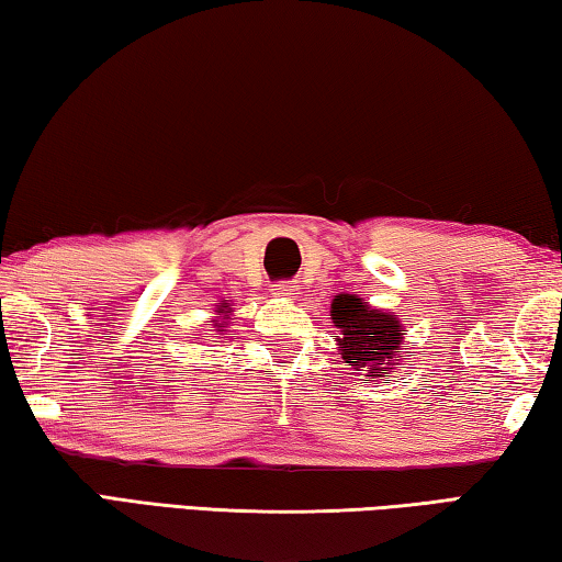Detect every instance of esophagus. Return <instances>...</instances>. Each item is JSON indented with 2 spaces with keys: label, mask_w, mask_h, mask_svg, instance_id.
Instances as JSON below:
<instances>
[{
  "label": "esophagus",
  "mask_w": 562,
  "mask_h": 562,
  "mask_svg": "<svg viewBox=\"0 0 562 562\" xmlns=\"http://www.w3.org/2000/svg\"><path fill=\"white\" fill-rule=\"evenodd\" d=\"M272 294H274V297H282V300H294L300 294V290L290 282H278V284H272Z\"/></svg>",
  "instance_id": "34e87169"
}]
</instances>
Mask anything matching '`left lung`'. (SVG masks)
Masks as SVG:
<instances>
[{"label":"left lung","mask_w":562,"mask_h":562,"mask_svg":"<svg viewBox=\"0 0 562 562\" xmlns=\"http://www.w3.org/2000/svg\"><path fill=\"white\" fill-rule=\"evenodd\" d=\"M331 322L339 329V355L351 374H364V382L382 379L392 382L394 364H398L396 349L404 341V327L394 312L369 307L357 294H337L331 302Z\"/></svg>","instance_id":"left-lung-1"}]
</instances>
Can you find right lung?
<instances>
[{"label":"right lung","instance_id":"1","mask_svg":"<svg viewBox=\"0 0 562 562\" xmlns=\"http://www.w3.org/2000/svg\"><path fill=\"white\" fill-rule=\"evenodd\" d=\"M215 312H221L223 317H227V312H231V310H227V302H223V304H221V310H215ZM215 322H217V319H215Z\"/></svg>","mask_w":562,"mask_h":562}]
</instances>
